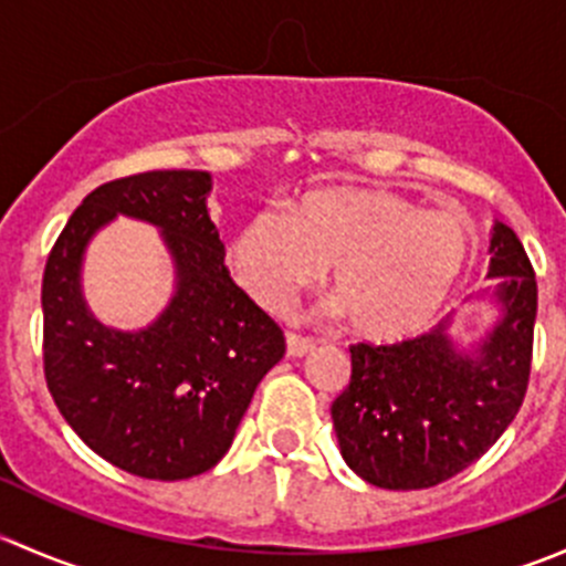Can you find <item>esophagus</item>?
<instances>
[{"instance_id":"obj_1","label":"esophagus","mask_w":566,"mask_h":566,"mask_svg":"<svg viewBox=\"0 0 566 566\" xmlns=\"http://www.w3.org/2000/svg\"><path fill=\"white\" fill-rule=\"evenodd\" d=\"M312 350H315V342L301 339V336H295V334L287 336V356L290 358H304V356H310Z\"/></svg>"}]
</instances>
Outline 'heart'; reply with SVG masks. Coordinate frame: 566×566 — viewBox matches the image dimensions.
<instances>
[{"instance_id": "obj_1", "label": "heart", "mask_w": 566, "mask_h": 566, "mask_svg": "<svg viewBox=\"0 0 566 566\" xmlns=\"http://www.w3.org/2000/svg\"><path fill=\"white\" fill-rule=\"evenodd\" d=\"M471 249V230L458 216L421 210L389 188L325 186L301 193L290 213L265 208L251 216L232 238L230 262L271 315L287 312L331 268V290L353 334L399 345L447 310Z\"/></svg>"}]
</instances>
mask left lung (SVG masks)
<instances>
[{"label":"left lung","mask_w":566,"mask_h":566,"mask_svg":"<svg viewBox=\"0 0 566 566\" xmlns=\"http://www.w3.org/2000/svg\"><path fill=\"white\" fill-rule=\"evenodd\" d=\"M488 301L493 323L460 339L454 319L399 345H353L350 384L331 405L339 452L384 490H421L465 471L504 436L531 373L536 279L504 221L490 230Z\"/></svg>","instance_id":"obj_1"}]
</instances>
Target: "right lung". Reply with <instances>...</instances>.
I'll return each mask as SVG.
<instances>
[{
  "label": "right lung",
  "mask_w": 566,
  "mask_h": 566,
  "mask_svg": "<svg viewBox=\"0 0 566 566\" xmlns=\"http://www.w3.org/2000/svg\"><path fill=\"white\" fill-rule=\"evenodd\" d=\"M210 172L167 169L95 188L51 249L43 273V364L56 408L95 454L145 479L197 476L232 447L284 336L230 279L210 221ZM117 214L156 226L176 290L156 321L114 329L88 310L81 271Z\"/></svg>",
  "instance_id": "add662e5"
}]
</instances>
